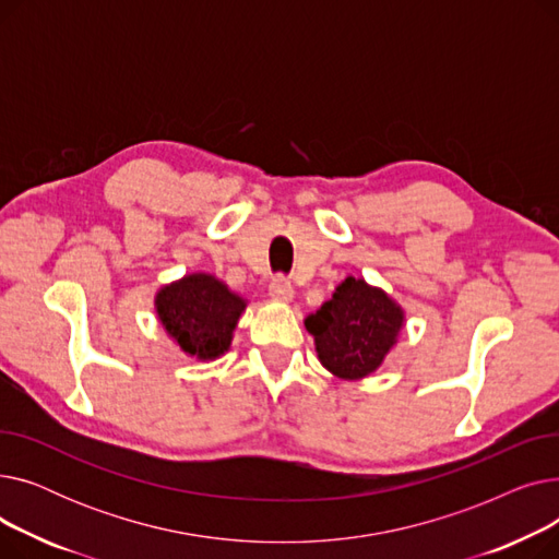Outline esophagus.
<instances>
[{
	"label": "esophagus",
	"mask_w": 559,
	"mask_h": 559,
	"mask_svg": "<svg viewBox=\"0 0 559 559\" xmlns=\"http://www.w3.org/2000/svg\"><path fill=\"white\" fill-rule=\"evenodd\" d=\"M270 295L276 299V301H283V304H289L292 299H295V285H292L287 278L283 276H276L272 283H270Z\"/></svg>",
	"instance_id": "obj_1"
}]
</instances>
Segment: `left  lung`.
Instances as JSON below:
<instances>
[{
    "label": "left lung",
    "mask_w": 559,
    "mask_h": 559,
    "mask_svg": "<svg viewBox=\"0 0 559 559\" xmlns=\"http://www.w3.org/2000/svg\"><path fill=\"white\" fill-rule=\"evenodd\" d=\"M405 324L403 308L385 289L346 276L333 297L306 317L317 358L342 380H360L383 365Z\"/></svg>",
    "instance_id": "left-lung-1"
}]
</instances>
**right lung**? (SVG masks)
<instances>
[{"instance_id":"right-lung-1","label":"right lung","mask_w":559,"mask_h":559,"mask_svg":"<svg viewBox=\"0 0 559 559\" xmlns=\"http://www.w3.org/2000/svg\"><path fill=\"white\" fill-rule=\"evenodd\" d=\"M156 314L165 333L188 358L217 360L230 348L247 299L213 274H188L156 292Z\"/></svg>"}]
</instances>
